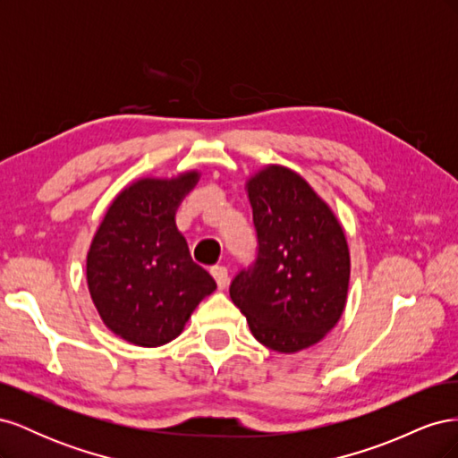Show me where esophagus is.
<instances>
[{
    "label": "esophagus",
    "instance_id": "1",
    "mask_svg": "<svg viewBox=\"0 0 458 458\" xmlns=\"http://www.w3.org/2000/svg\"><path fill=\"white\" fill-rule=\"evenodd\" d=\"M212 275H214V279H216V283H217V286H219V288H225V286H227V283H229V273H227V267H224V266H216V267H212Z\"/></svg>",
    "mask_w": 458,
    "mask_h": 458
}]
</instances>
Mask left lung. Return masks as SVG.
Instances as JSON below:
<instances>
[{
  "instance_id": "left-lung-1",
  "label": "left lung",
  "mask_w": 458,
  "mask_h": 458,
  "mask_svg": "<svg viewBox=\"0 0 458 458\" xmlns=\"http://www.w3.org/2000/svg\"><path fill=\"white\" fill-rule=\"evenodd\" d=\"M256 258L229 294L259 344L293 353L338 323L350 283L345 234L306 179L269 165L248 182Z\"/></svg>"
}]
</instances>
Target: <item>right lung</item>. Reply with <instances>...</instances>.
<instances>
[{
  "instance_id": "1",
  "label": "right lung",
  "mask_w": 458,
  "mask_h": 458,
  "mask_svg": "<svg viewBox=\"0 0 458 458\" xmlns=\"http://www.w3.org/2000/svg\"><path fill=\"white\" fill-rule=\"evenodd\" d=\"M197 172L170 182L141 179L110 204L88 254V286L105 325L143 348L182 335L216 281L191 259L175 210Z\"/></svg>"
}]
</instances>
